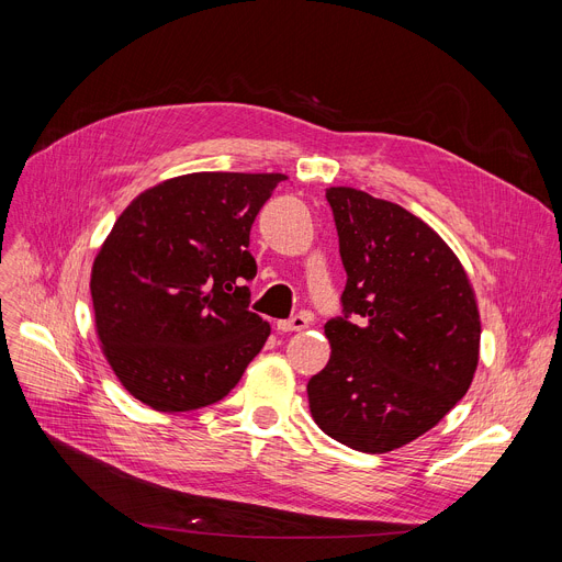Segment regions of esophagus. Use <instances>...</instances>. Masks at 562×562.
<instances>
[{"label":"esophagus","mask_w":562,"mask_h":562,"mask_svg":"<svg viewBox=\"0 0 562 562\" xmlns=\"http://www.w3.org/2000/svg\"><path fill=\"white\" fill-rule=\"evenodd\" d=\"M308 325H311V319L306 315H292L290 319H281V323L277 325V329L283 331V334H288V331H304V329H308Z\"/></svg>","instance_id":"1"}]
</instances>
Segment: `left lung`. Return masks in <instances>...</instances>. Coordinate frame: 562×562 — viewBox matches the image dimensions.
Returning <instances> with one entry per match:
<instances>
[{
    "label": "left lung",
    "mask_w": 562,
    "mask_h": 562,
    "mask_svg": "<svg viewBox=\"0 0 562 562\" xmlns=\"http://www.w3.org/2000/svg\"><path fill=\"white\" fill-rule=\"evenodd\" d=\"M327 201L347 283L308 407L325 435L380 456L432 430L469 391L477 302L460 258L409 210L355 187H329Z\"/></svg>",
    "instance_id": "1"
}]
</instances>
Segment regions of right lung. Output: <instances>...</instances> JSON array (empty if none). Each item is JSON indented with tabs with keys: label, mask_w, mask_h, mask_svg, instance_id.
I'll return each instance as SVG.
<instances>
[{
	"label": "right lung",
	"mask_w": 562,
	"mask_h": 562,
	"mask_svg": "<svg viewBox=\"0 0 562 562\" xmlns=\"http://www.w3.org/2000/svg\"><path fill=\"white\" fill-rule=\"evenodd\" d=\"M283 173L201 171L142 192L91 270L95 334L127 393L157 412L217 403L262 350L249 233Z\"/></svg>",
	"instance_id": "obj_1"
}]
</instances>
